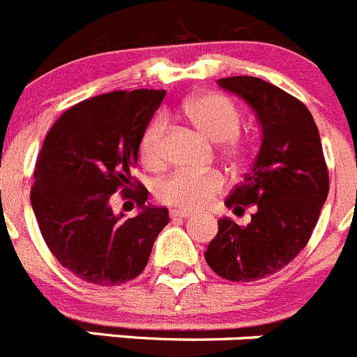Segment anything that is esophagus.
Listing matches in <instances>:
<instances>
[{
  "instance_id": "1",
  "label": "esophagus",
  "mask_w": 357,
  "mask_h": 357,
  "mask_svg": "<svg viewBox=\"0 0 357 357\" xmlns=\"http://www.w3.org/2000/svg\"><path fill=\"white\" fill-rule=\"evenodd\" d=\"M192 213L191 212H188V210H172V212H169V217H172L173 220L175 219H189V217H191Z\"/></svg>"
}]
</instances>
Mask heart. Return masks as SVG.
Wrapping results in <instances>:
<instances>
[{
  "instance_id": "heart-1",
  "label": "heart",
  "mask_w": 357,
  "mask_h": 357,
  "mask_svg": "<svg viewBox=\"0 0 357 357\" xmlns=\"http://www.w3.org/2000/svg\"><path fill=\"white\" fill-rule=\"evenodd\" d=\"M188 115L192 124L213 144H227L226 154L240 158L242 149L236 145L235 138L240 133L242 117L238 108L229 98L222 94H203L188 103ZM165 115H158L140 140L142 158L149 165L161 159L162 137L166 131ZM224 188L222 175L215 172L199 173L191 169H176L162 178L155 188V196L166 205L178 206L182 210H198L208 205Z\"/></svg>"
}]
</instances>
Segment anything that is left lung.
I'll list each match as a JSON object with an SVG mask.
<instances>
[{
  "mask_svg": "<svg viewBox=\"0 0 357 357\" xmlns=\"http://www.w3.org/2000/svg\"><path fill=\"white\" fill-rule=\"evenodd\" d=\"M217 84L254 112L261 147L250 173L226 199L236 215L250 205L256 212L243 227L220 219L205 259L226 280L254 282L282 270L307 245L328 198V168L317 126L301 101L256 77Z\"/></svg>",
  "mask_w": 357,
  "mask_h": 357,
  "instance_id": "1",
  "label": "left lung"
}]
</instances>
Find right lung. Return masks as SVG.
Returning <instances> with one entry per match:
<instances>
[{"mask_svg": "<svg viewBox=\"0 0 357 357\" xmlns=\"http://www.w3.org/2000/svg\"><path fill=\"white\" fill-rule=\"evenodd\" d=\"M166 91H114L64 112L47 133L35 166L31 206L50 252L66 270L96 286H119L144 271L169 222L168 208L128 192L144 131ZM124 187L139 213L114 214L111 195Z\"/></svg>", "mask_w": 357, "mask_h": 357, "instance_id": "1", "label": "right lung"}]
</instances>
